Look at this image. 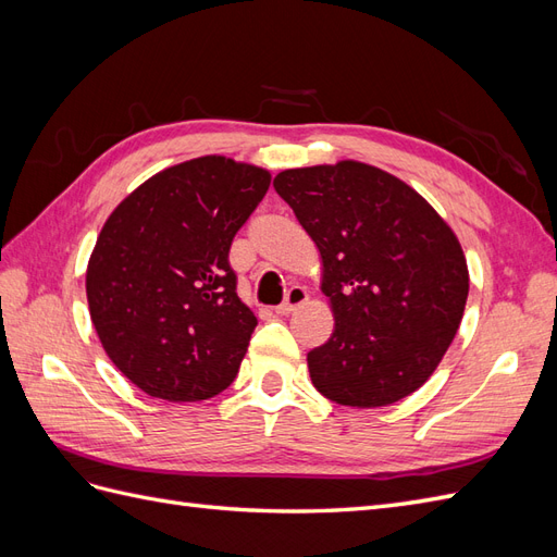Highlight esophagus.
I'll return each instance as SVG.
<instances>
[{"instance_id": "1", "label": "esophagus", "mask_w": 557, "mask_h": 557, "mask_svg": "<svg viewBox=\"0 0 557 557\" xmlns=\"http://www.w3.org/2000/svg\"><path fill=\"white\" fill-rule=\"evenodd\" d=\"M307 299H309L307 290L301 288V285H293V288H288V293H285L283 305H278V307H276V313H281V315H288V313H293L297 307L305 305Z\"/></svg>"}]
</instances>
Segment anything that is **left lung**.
<instances>
[{
    "label": "left lung",
    "instance_id": "8db88e82",
    "mask_svg": "<svg viewBox=\"0 0 557 557\" xmlns=\"http://www.w3.org/2000/svg\"><path fill=\"white\" fill-rule=\"evenodd\" d=\"M274 188L323 260L334 332L307 356L315 391L358 409L418 391L467 305L455 232L411 185L356 160L285 170Z\"/></svg>",
    "mask_w": 557,
    "mask_h": 557
}]
</instances>
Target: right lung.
I'll use <instances>...</instances> for the list:
<instances>
[{"instance_id":"obj_1","label":"right lung","mask_w":557,"mask_h":557,"mask_svg":"<svg viewBox=\"0 0 557 557\" xmlns=\"http://www.w3.org/2000/svg\"><path fill=\"white\" fill-rule=\"evenodd\" d=\"M269 181L256 164L195 158L141 183L99 232L86 272L92 325L146 395L201 401L237 376L258 318L227 256Z\"/></svg>"}]
</instances>
